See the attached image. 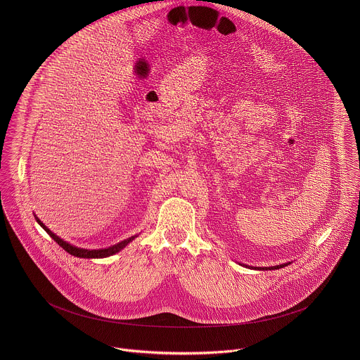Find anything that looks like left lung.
<instances>
[{
	"label": "left lung",
	"instance_id": "obj_1",
	"mask_svg": "<svg viewBox=\"0 0 360 360\" xmlns=\"http://www.w3.org/2000/svg\"><path fill=\"white\" fill-rule=\"evenodd\" d=\"M284 266H287V263L278 264V266H273V267H263V270H274V269H280V267H284ZM252 269H254V267H252ZM255 269H260V267H255Z\"/></svg>",
	"mask_w": 360,
	"mask_h": 360
}]
</instances>
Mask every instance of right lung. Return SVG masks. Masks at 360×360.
<instances>
[{"label":"right lung","instance_id":"add662e5","mask_svg":"<svg viewBox=\"0 0 360 360\" xmlns=\"http://www.w3.org/2000/svg\"><path fill=\"white\" fill-rule=\"evenodd\" d=\"M36 220H37V223L49 233V236L51 237L52 240L55 241V243H58V245L59 247H62L66 252H69L70 255H73V257H110V255H113V254H116V252H119L120 250H123L130 241H133L136 237H130V238H127V240H124V241H122V243H119V244H116V245H112V247H109V248H105V250H83V248H77V247H73V245H70V244H68L66 241H63V240H60L58 236H55L53 233H52L50 229H47L41 221H40V219L39 217H36Z\"/></svg>","mask_w":360,"mask_h":360}]
</instances>
